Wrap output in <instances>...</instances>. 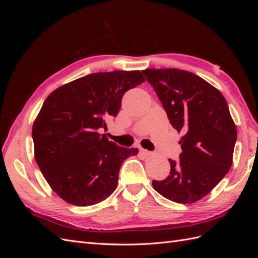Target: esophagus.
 I'll return each instance as SVG.
<instances>
[{"mask_svg":"<svg viewBox=\"0 0 258 258\" xmlns=\"http://www.w3.org/2000/svg\"><path fill=\"white\" fill-rule=\"evenodd\" d=\"M140 152H141L144 156H147V157H148V156H152L153 155V153L152 152H150V151H146V150H144V148H140Z\"/></svg>","mask_w":258,"mask_h":258,"instance_id":"obj_1","label":"esophagus"}]
</instances>
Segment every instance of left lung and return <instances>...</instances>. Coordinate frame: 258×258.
Listing matches in <instances>:
<instances>
[{"label": "left lung", "instance_id": "1", "mask_svg": "<svg viewBox=\"0 0 258 258\" xmlns=\"http://www.w3.org/2000/svg\"><path fill=\"white\" fill-rule=\"evenodd\" d=\"M146 76L181 138L178 162L169 159L170 175L153 187L177 204H192L212 190L228 173L237 128L227 102L214 86L179 69H146Z\"/></svg>", "mask_w": 258, "mask_h": 258}]
</instances>
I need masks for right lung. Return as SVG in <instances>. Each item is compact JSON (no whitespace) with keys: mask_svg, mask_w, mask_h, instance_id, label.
<instances>
[{"mask_svg":"<svg viewBox=\"0 0 258 258\" xmlns=\"http://www.w3.org/2000/svg\"><path fill=\"white\" fill-rule=\"evenodd\" d=\"M145 82L141 71L92 73L53 90L33 122L34 157L51 189L79 207L114 192L123 160L138 148L117 146L99 129L116 117L122 96Z\"/></svg>","mask_w":258,"mask_h":258,"instance_id":"obj_1","label":"right lung"}]
</instances>
